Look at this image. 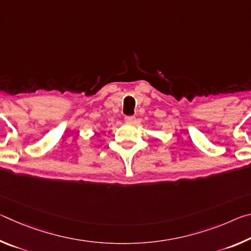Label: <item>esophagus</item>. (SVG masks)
I'll return each mask as SVG.
<instances>
[{
    "mask_svg": "<svg viewBox=\"0 0 251 251\" xmlns=\"http://www.w3.org/2000/svg\"><path fill=\"white\" fill-rule=\"evenodd\" d=\"M125 122L128 123V124H130V123H134L135 122V117L134 116H126L125 117Z\"/></svg>",
    "mask_w": 251,
    "mask_h": 251,
    "instance_id": "esophagus-1",
    "label": "esophagus"
}]
</instances>
